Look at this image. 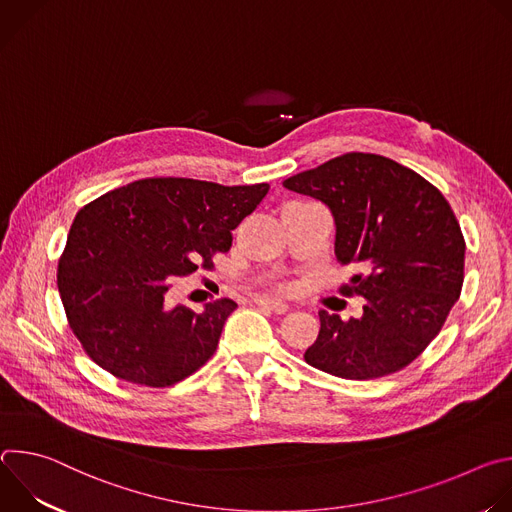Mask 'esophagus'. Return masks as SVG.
Masks as SVG:
<instances>
[{
  "instance_id": "1",
  "label": "esophagus",
  "mask_w": 512,
  "mask_h": 512,
  "mask_svg": "<svg viewBox=\"0 0 512 512\" xmlns=\"http://www.w3.org/2000/svg\"><path fill=\"white\" fill-rule=\"evenodd\" d=\"M255 302H257V306H261V308H265V310H271L273 314H285V312L289 310L287 304L277 302V300H271V298H259V300H255Z\"/></svg>"
}]
</instances>
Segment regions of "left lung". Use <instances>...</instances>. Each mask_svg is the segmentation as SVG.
I'll return each mask as SVG.
<instances>
[{
	"mask_svg": "<svg viewBox=\"0 0 512 512\" xmlns=\"http://www.w3.org/2000/svg\"><path fill=\"white\" fill-rule=\"evenodd\" d=\"M336 221V257L358 271L338 291L362 296V318L320 312L304 358L328 375L369 381L411 364L440 334L464 283L458 218L423 176L379 154L350 152L283 180Z\"/></svg>",
	"mask_w": 512,
	"mask_h": 512,
	"instance_id": "obj_1",
	"label": "left lung"
}]
</instances>
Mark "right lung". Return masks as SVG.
<instances>
[{
  "label": "right lung",
  "mask_w": 512,
  "mask_h": 512,
  "mask_svg": "<svg viewBox=\"0 0 512 512\" xmlns=\"http://www.w3.org/2000/svg\"><path fill=\"white\" fill-rule=\"evenodd\" d=\"M269 184L221 186L192 178H143L85 204L68 231L56 283L66 322L87 356L113 377L170 387L214 354L237 304L204 312L170 306V289L212 271L233 231Z\"/></svg>",
  "instance_id": "right-lung-1"
}]
</instances>
